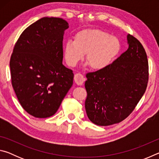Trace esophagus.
<instances>
[{
  "mask_svg": "<svg viewBox=\"0 0 159 159\" xmlns=\"http://www.w3.org/2000/svg\"><path fill=\"white\" fill-rule=\"evenodd\" d=\"M74 80L75 82L77 85H82L83 82L85 81V77L83 76V75L80 73H77L75 74L74 76Z\"/></svg>",
  "mask_w": 159,
  "mask_h": 159,
  "instance_id": "esophagus-1",
  "label": "esophagus"
}]
</instances>
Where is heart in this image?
<instances>
[{"instance_id": "1", "label": "heart", "mask_w": 159, "mask_h": 159, "mask_svg": "<svg viewBox=\"0 0 159 159\" xmlns=\"http://www.w3.org/2000/svg\"><path fill=\"white\" fill-rule=\"evenodd\" d=\"M119 39L99 29H84L75 35L74 41H68L64 47V57L70 66H75L86 54L91 69L100 70L110 64L120 52Z\"/></svg>"}]
</instances>
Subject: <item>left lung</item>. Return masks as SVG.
I'll return each mask as SVG.
<instances>
[{
    "label": "left lung",
    "mask_w": 159,
    "mask_h": 159,
    "mask_svg": "<svg viewBox=\"0 0 159 159\" xmlns=\"http://www.w3.org/2000/svg\"><path fill=\"white\" fill-rule=\"evenodd\" d=\"M127 40L128 50L114 62L86 74V114L98 125H110L125 119L146 91L147 53L136 38L128 34Z\"/></svg>",
    "instance_id": "left-lung-1"
}]
</instances>
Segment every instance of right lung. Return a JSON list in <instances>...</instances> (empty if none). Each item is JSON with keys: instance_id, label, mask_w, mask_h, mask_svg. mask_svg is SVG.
I'll return each instance as SVG.
<instances>
[{"instance_id": "right-lung-1", "label": "right lung", "mask_w": 159, "mask_h": 159, "mask_svg": "<svg viewBox=\"0 0 159 159\" xmlns=\"http://www.w3.org/2000/svg\"><path fill=\"white\" fill-rule=\"evenodd\" d=\"M67 21L43 17L19 38L10 61L13 89L21 107L36 118L55 114L73 85L74 74L62 64Z\"/></svg>"}]
</instances>
